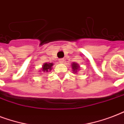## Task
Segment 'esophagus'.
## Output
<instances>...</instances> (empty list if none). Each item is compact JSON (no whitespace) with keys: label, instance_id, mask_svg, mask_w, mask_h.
Listing matches in <instances>:
<instances>
[{"label":"esophagus","instance_id":"1","mask_svg":"<svg viewBox=\"0 0 124 124\" xmlns=\"http://www.w3.org/2000/svg\"><path fill=\"white\" fill-rule=\"evenodd\" d=\"M64 61V58H61V59H59V60H58V62H59V63H63V62Z\"/></svg>","mask_w":124,"mask_h":124}]
</instances>
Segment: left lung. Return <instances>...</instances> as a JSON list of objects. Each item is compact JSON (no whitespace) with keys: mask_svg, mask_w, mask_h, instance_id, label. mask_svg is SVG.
<instances>
[{"mask_svg":"<svg viewBox=\"0 0 124 124\" xmlns=\"http://www.w3.org/2000/svg\"><path fill=\"white\" fill-rule=\"evenodd\" d=\"M71 68H72V71L73 73L77 74L78 71L80 70V67L77 62H73L71 64Z\"/></svg>","mask_w":124,"mask_h":124,"instance_id":"obj_1","label":"left lung"}]
</instances>
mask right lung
I'll return each mask as SVG.
<instances>
[{"instance_id": "right-lung-1", "label": "right lung", "mask_w": 124, "mask_h": 124, "mask_svg": "<svg viewBox=\"0 0 124 124\" xmlns=\"http://www.w3.org/2000/svg\"><path fill=\"white\" fill-rule=\"evenodd\" d=\"M53 66V63H47L46 62L42 65V67L41 68L40 70V74L42 75V74H45L46 73H49L52 70V66Z\"/></svg>"}]
</instances>
